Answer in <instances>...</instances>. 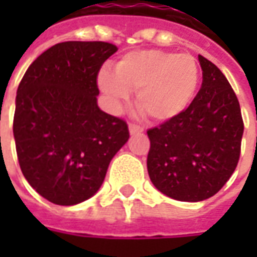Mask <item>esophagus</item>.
<instances>
[{
    "mask_svg": "<svg viewBox=\"0 0 257 257\" xmlns=\"http://www.w3.org/2000/svg\"><path fill=\"white\" fill-rule=\"evenodd\" d=\"M145 129L139 126V125H135V123H131L129 125V134L131 135H136V134H142Z\"/></svg>",
    "mask_w": 257,
    "mask_h": 257,
    "instance_id": "obj_1",
    "label": "esophagus"
}]
</instances>
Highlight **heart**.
<instances>
[{"mask_svg": "<svg viewBox=\"0 0 257 257\" xmlns=\"http://www.w3.org/2000/svg\"><path fill=\"white\" fill-rule=\"evenodd\" d=\"M199 67L187 53L161 49L134 51L114 64V71L103 70L97 84L114 106L136 92L135 104L153 122H165L189 107L198 88Z\"/></svg>", "mask_w": 257, "mask_h": 257, "instance_id": "heart-1", "label": "heart"}]
</instances>
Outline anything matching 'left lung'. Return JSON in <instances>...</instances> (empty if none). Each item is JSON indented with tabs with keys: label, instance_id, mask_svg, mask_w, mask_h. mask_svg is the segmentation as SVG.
Wrapping results in <instances>:
<instances>
[{
	"label": "left lung",
	"instance_id": "left-lung-1",
	"mask_svg": "<svg viewBox=\"0 0 257 257\" xmlns=\"http://www.w3.org/2000/svg\"><path fill=\"white\" fill-rule=\"evenodd\" d=\"M202 85L178 117L149 129L147 171L162 194L178 201L210 198L237 168L243 122L231 85L215 64L198 55Z\"/></svg>",
	"mask_w": 257,
	"mask_h": 257
}]
</instances>
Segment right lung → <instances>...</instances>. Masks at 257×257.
Returning <instances> with one entry per match:
<instances>
[{
	"label": "right lung",
	"mask_w": 257,
	"mask_h": 257,
	"mask_svg": "<svg viewBox=\"0 0 257 257\" xmlns=\"http://www.w3.org/2000/svg\"><path fill=\"white\" fill-rule=\"evenodd\" d=\"M117 47L101 41L53 45L30 64L16 95L14 138L22 172L52 204L97 193L112 157L129 139L126 122L101 111L96 84Z\"/></svg>",
	"instance_id": "right-lung-1"
}]
</instances>
